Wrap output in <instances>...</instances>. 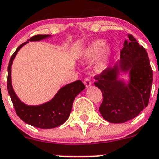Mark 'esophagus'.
Returning a JSON list of instances; mask_svg holds the SVG:
<instances>
[{
  "instance_id": "1",
  "label": "esophagus",
  "mask_w": 159,
  "mask_h": 159,
  "mask_svg": "<svg viewBox=\"0 0 159 159\" xmlns=\"http://www.w3.org/2000/svg\"><path fill=\"white\" fill-rule=\"evenodd\" d=\"M84 84H85L86 88H89L92 85V81H91V80L89 78H86L84 79Z\"/></svg>"
}]
</instances>
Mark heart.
I'll list each match as a JSON object with an SVG mask.
<instances>
[{
	"instance_id": "heart-1",
	"label": "heart",
	"mask_w": 159,
	"mask_h": 159,
	"mask_svg": "<svg viewBox=\"0 0 159 159\" xmlns=\"http://www.w3.org/2000/svg\"><path fill=\"white\" fill-rule=\"evenodd\" d=\"M102 51L101 57L95 64V69L98 71L104 70L107 66L109 58L112 53V49L109 46H106L104 39H97L87 46L81 53V59L83 62L93 61Z\"/></svg>"
}]
</instances>
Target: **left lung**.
Returning a JSON list of instances; mask_svg holds the SVG:
<instances>
[{"label": "left lung", "mask_w": 159, "mask_h": 159, "mask_svg": "<svg viewBox=\"0 0 159 159\" xmlns=\"http://www.w3.org/2000/svg\"><path fill=\"white\" fill-rule=\"evenodd\" d=\"M124 43L120 60L95 77L103 101L99 112L106 121L114 124L130 120L146 108L150 98L153 72L145 49L130 34ZM129 75L126 81L119 75Z\"/></svg>", "instance_id": "1"}]
</instances>
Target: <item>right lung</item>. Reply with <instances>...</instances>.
<instances>
[{
	"label": "right lung",
	"mask_w": 159,
	"mask_h": 159,
	"mask_svg": "<svg viewBox=\"0 0 159 159\" xmlns=\"http://www.w3.org/2000/svg\"><path fill=\"white\" fill-rule=\"evenodd\" d=\"M51 36V35H37L31 37L17 48L11 57L7 67V91L17 115L26 124L41 129L54 128L66 122L71 112L72 105L75 97L85 89V85L81 81L78 80L74 81L61 88L51 100L37 106L25 104L15 94L12 87L11 66L18 50L29 41H41Z\"/></svg>",
	"instance_id": "right-lung-1"
}]
</instances>
